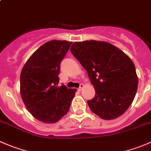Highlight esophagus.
<instances>
[{"mask_svg":"<svg viewBox=\"0 0 151 151\" xmlns=\"http://www.w3.org/2000/svg\"><path fill=\"white\" fill-rule=\"evenodd\" d=\"M83 88H84V85H83V84H82V83H81V84H80V87H79V88H78V91H82V90H83Z\"/></svg>","mask_w":151,"mask_h":151,"instance_id":"1","label":"esophagus"}]
</instances>
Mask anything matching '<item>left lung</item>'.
<instances>
[{
  "mask_svg": "<svg viewBox=\"0 0 151 151\" xmlns=\"http://www.w3.org/2000/svg\"><path fill=\"white\" fill-rule=\"evenodd\" d=\"M73 55L87 71L96 95L88 104L104 120L123 115L136 95L138 77L130 58L108 42L91 40L74 42Z\"/></svg>",
  "mask_w": 151,
  "mask_h": 151,
  "instance_id": "left-lung-1",
  "label": "left lung"
}]
</instances>
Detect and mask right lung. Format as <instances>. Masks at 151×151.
<instances>
[{
  "label": "right lung",
  "mask_w": 151,
  "mask_h": 151,
  "mask_svg": "<svg viewBox=\"0 0 151 151\" xmlns=\"http://www.w3.org/2000/svg\"><path fill=\"white\" fill-rule=\"evenodd\" d=\"M72 42L52 40L33 52L20 74V94L25 106L43 123L58 121L68 112L77 89L59 83L60 65Z\"/></svg>",
  "instance_id": "right-lung-1"
}]
</instances>
